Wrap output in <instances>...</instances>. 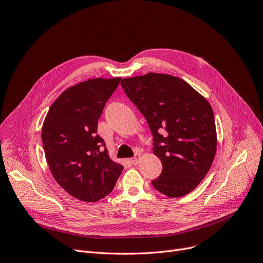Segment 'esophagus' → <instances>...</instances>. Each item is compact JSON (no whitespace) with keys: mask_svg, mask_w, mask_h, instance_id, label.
Listing matches in <instances>:
<instances>
[{"mask_svg":"<svg viewBox=\"0 0 263 263\" xmlns=\"http://www.w3.org/2000/svg\"><path fill=\"white\" fill-rule=\"evenodd\" d=\"M140 158H141V155L140 154H136L133 158H132V162L134 165H137L139 162V160H140Z\"/></svg>","mask_w":263,"mask_h":263,"instance_id":"34e87169","label":"esophagus"}]
</instances>
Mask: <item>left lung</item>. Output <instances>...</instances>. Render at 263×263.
Segmentation results:
<instances>
[{
	"instance_id": "8db88e82",
	"label": "left lung",
	"mask_w": 263,
	"mask_h": 263,
	"mask_svg": "<svg viewBox=\"0 0 263 263\" xmlns=\"http://www.w3.org/2000/svg\"><path fill=\"white\" fill-rule=\"evenodd\" d=\"M121 85L153 134V152L162 171L154 189L170 198L194 191L214 160L217 137L213 109L181 78L148 72Z\"/></svg>"
}]
</instances>
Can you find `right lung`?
<instances>
[{
  "mask_svg": "<svg viewBox=\"0 0 263 263\" xmlns=\"http://www.w3.org/2000/svg\"><path fill=\"white\" fill-rule=\"evenodd\" d=\"M121 78L72 85L50 107L42 128L47 164L66 193L85 202L109 195L124 167L109 157L97 122Z\"/></svg>",
  "mask_w": 263,
  "mask_h": 263,
  "instance_id": "obj_1",
  "label": "right lung"
}]
</instances>
